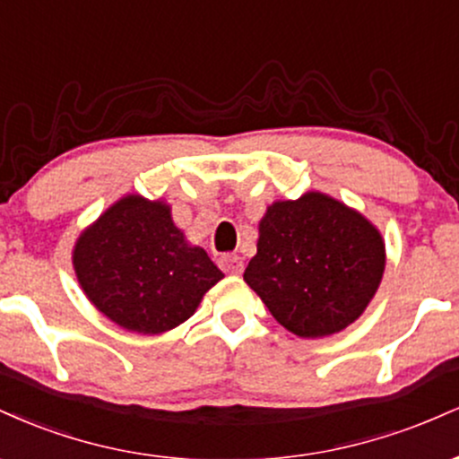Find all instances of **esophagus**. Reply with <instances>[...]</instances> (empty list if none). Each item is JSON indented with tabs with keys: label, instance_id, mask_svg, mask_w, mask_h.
<instances>
[{
	"label": "esophagus",
	"instance_id": "esophagus-1",
	"mask_svg": "<svg viewBox=\"0 0 459 459\" xmlns=\"http://www.w3.org/2000/svg\"><path fill=\"white\" fill-rule=\"evenodd\" d=\"M218 263L226 273H233V276L244 272V261H241V256H237V255H222L218 259Z\"/></svg>",
	"mask_w": 459,
	"mask_h": 459
}]
</instances>
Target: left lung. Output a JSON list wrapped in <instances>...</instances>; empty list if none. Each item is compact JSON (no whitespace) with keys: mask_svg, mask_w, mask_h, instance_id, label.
<instances>
[{"mask_svg":"<svg viewBox=\"0 0 459 459\" xmlns=\"http://www.w3.org/2000/svg\"><path fill=\"white\" fill-rule=\"evenodd\" d=\"M382 273L384 241L376 226L339 200L308 192L267 209L244 281L278 324L317 339L360 317Z\"/></svg>","mask_w":459,"mask_h":459,"instance_id":"left-lung-1","label":"left lung"}]
</instances>
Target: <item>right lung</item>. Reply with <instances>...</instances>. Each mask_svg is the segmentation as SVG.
<instances>
[{
    "label": "right lung",
    "mask_w": 459,
    "mask_h": 459,
    "mask_svg": "<svg viewBox=\"0 0 459 459\" xmlns=\"http://www.w3.org/2000/svg\"><path fill=\"white\" fill-rule=\"evenodd\" d=\"M79 284L125 330L160 334L189 319L224 273L203 247L186 244L170 207L127 196L79 237Z\"/></svg>",
    "instance_id": "1"
}]
</instances>
